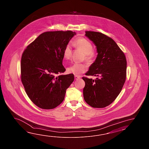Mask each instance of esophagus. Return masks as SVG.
<instances>
[{
	"mask_svg": "<svg viewBox=\"0 0 149 149\" xmlns=\"http://www.w3.org/2000/svg\"><path fill=\"white\" fill-rule=\"evenodd\" d=\"M79 78H80L79 76H74V79H76V80H77V79H79Z\"/></svg>",
	"mask_w": 149,
	"mask_h": 149,
	"instance_id": "34e87169",
	"label": "esophagus"
}]
</instances>
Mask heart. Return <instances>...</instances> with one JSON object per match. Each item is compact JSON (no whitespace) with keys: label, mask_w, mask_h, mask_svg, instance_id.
Instances as JSON below:
<instances>
[{"label":"heart","mask_w":149,"mask_h":149,"mask_svg":"<svg viewBox=\"0 0 149 149\" xmlns=\"http://www.w3.org/2000/svg\"><path fill=\"white\" fill-rule=\"evenodd\" d=\"M74 47L81 49L85 53V60L90 62L94 58L95 53L93 51V45L92 42L85 38H79L73 42ZM72 55V48L70 45H67L63 51V56L65 59L69 60ZM87 70V67L83 63H75L68 68L69 73H72L76 76H80L81 74L85 72Z\"/></svg>","instance_id":"obj_1"}]
</instances>
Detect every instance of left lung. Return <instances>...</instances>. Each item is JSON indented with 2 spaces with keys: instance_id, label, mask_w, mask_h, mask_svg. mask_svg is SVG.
Returning a JSON list of instances; mask_svg holds the SVG:
<instances>
[{
  "instance_id": "obj_1",
  "label": "left lung",
  "mask_w": 149,
  "mask_h": 149,
  "mask_svg": "<svg viewBox=\"0 0 149 149\" xmlns=\"http://www.w3.org/2000/svg\"><path fill=\"white\" fill-rule=\"evenodd\" d=\"M86 36L96 46L98 55L86 73L97 76L95 80L83 77L86 102L93 108H103L111 104L120 94L126 78L125 55L112 39L101 32L85 31Z\"/></svg>"
}]
</instances>
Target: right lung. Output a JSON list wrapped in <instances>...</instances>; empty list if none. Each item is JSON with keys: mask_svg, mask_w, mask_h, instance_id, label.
Here are the masks:
<instances>
[{"mask_svg": "<svg viewBox=\"0 0 149 149\" xmlns=\"http://www.w3.org/2000/svg\"><path fill=\"white\" fill-rule=\"evenodd\" d=\"M76 35L74 32H45L27 46L21 61V79L25 92L36 105L52 109L63 102L73 74L61 75L64 48Z\"/></svg>", "mask_w": 149, "mask_h": 149, "instance_id": "add662e5", "label": "right lung"}]
</instances>
